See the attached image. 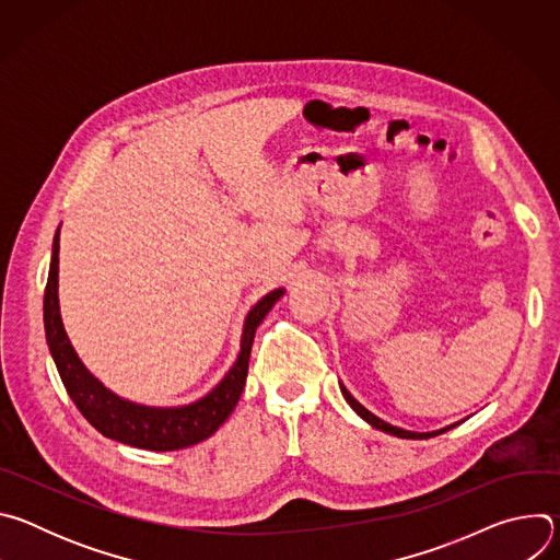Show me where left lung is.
I'll use <instances>...</instances> for the list:
<instances>
[{
    "mask_svg": "<svg viewBox=\"0 0 560 560\" xmlns=\"http://www.w3.org/2000/svg\"><path fill=\"white\" fill-rule=\"evenodd\" d=\"M339 387H341V392H343V398L346 401L350 404V408L365 421V423H370L372 428H376V430H381V432H387V434H394V436H398V439H430V436H436V434H443V432H447V430H452L454 425H458V423H452V425H447V428H441V430H434V432H410V430H404V428H396V425H389V423H385L383 419H378L376 415H372L368 408H363L357 398L346 389V385L343 383H339Z\"/></svg>",
    "mask_w": 560,
    "mask_h": 560,
    "instance_id": "left-lung-1",
    "label": "left lung"
}]
</instances>
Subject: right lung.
<instances>
[{"mask_svg":"<svg viewBox=\"0 0 560 560\" xmlns=\"http://www.w3.org/2000/svg\"><path fill=\"white\" fill-rule=\"evenodd\" d=\"M57 290L59 228L52 238V255L44 292V330L50 357L57 365V372L68 396L72 398V404L97 432L124 445L152 452L190 447L212 436L225 423L246 385L255 332L266 318V314L272 310V305L285 294V288H277L250 307V312L244 318L242 348H238L236 361L208 394L186 406L154 408L128 401V398L115 394L84 365L82 359H79L61 322Z\"/></svg>","mask_w":560,"mask_h":560,"instance_id":"add662e5","label":"right lung"}]
</instances>
